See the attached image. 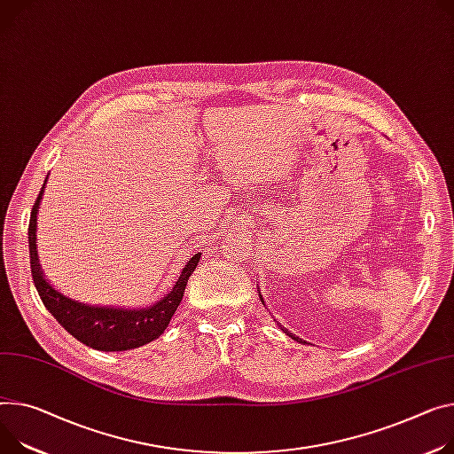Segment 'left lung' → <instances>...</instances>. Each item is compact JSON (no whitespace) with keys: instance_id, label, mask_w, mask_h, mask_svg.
I'll list each match as a JSON object with an SVG mask.
<instances>
[{"instance_id":"8db88e82","label":"left lung","mask_w":454,"mask_h":454,"mask_svg":"<svg viewBox=\"0 0 454 454\" xmlns=\"http://www.w3.org/2000/svg\"><path fill=\"white\" fill-rule=\"evenodd\" d=\"M258 289H260V287H258ZM260 300H262V303H263V305H265V301H263V298H262V294H260ZM274 322H276V320H274ZM276 324H278V322H276ZM278 327H282V325H280V324H278ZM282 331H284V333H286V334H287V336H291V338H293V340H296V341H300V343H305V341H303V340H301V338H298V336H294V334H293V333H289V331H287V329H284V327H282Z\"/></svg>"}]
</instances>
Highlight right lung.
I'll use <instances>...</instances> for the list:
<instances>
[{"mask_svg": "<svg viewBox=\"0 0 454 454\" xmlns=\"http://www.w3.org/2000/svg\"><path fill=\"white\" fill-rule=\"evenodd\" d=\"M47 184V180H45ZM45 184L32 207L28 223V251H30V270L36 291L51 315L82 343L96 348V351H129V348L142 347L163 334L174 312L182 303L189 276L194 272L201 253L194 254L184 267L174 287L156 303L137 309L113 307V305H89L68 298L54 289L40 265L38 246H36V223L38 208L45 191Z\"/></svg>", "mask_w": 454, "mask_h": 454, "instance_id": "add662e5", "label": "right lung"}]
</instances>
